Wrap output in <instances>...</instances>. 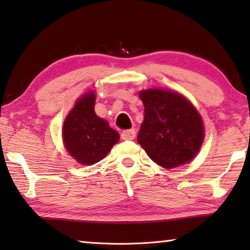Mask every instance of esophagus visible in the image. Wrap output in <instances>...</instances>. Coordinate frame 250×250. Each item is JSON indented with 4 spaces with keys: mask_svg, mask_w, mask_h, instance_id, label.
Listing matches in <instances>:
<instances>
[{
    "mask_svg": "<svg viewBox=\"0 0 250 250\" xmlns=\"http://www.w3.org/2000/svg\"><path fill=\"white\" fill-rule=\"evenodd\" d=\"M136 137V131L134 130H125V131H122L121 138L124 140H132Z\"/></svg>",
    "mask_w": 250,
    "mask_h": 250,
    "instance_id": "obj_1",
    "label": "esophagus"
}]
</instances>
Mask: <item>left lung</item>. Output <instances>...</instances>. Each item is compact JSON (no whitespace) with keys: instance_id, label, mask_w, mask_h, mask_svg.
<instances>
[{"instance_id":"obj_1","label":"left lung","mask_w":250,"mask_h":250,"mask_svg":"<svg viewBox=\"0 0 250 250\" xmlns=\"http://www.w3.org/2000/svg\"><path fill=\"white\" fill-rule=\"evenodd\" d=\"M144 122L138 142L149 158L166 169L188 164L203 145V119L188 99L162 89L142 90Z\"/></svg>"}]
</instances>
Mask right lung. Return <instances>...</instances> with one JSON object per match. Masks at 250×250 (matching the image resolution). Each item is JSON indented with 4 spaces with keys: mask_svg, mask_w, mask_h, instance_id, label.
<instances>
[{
    "mask_svg": "<svg viewBox=\"0 0 250 250\" xmlns=\"http://www.w3.org/2000/svg\"><path fill=\"white\" fill-rule=\"evenodd\" d=\"M94 104L93 91L83 94L66 116L62 129L66 151L79 164L86 166L104 159L120 139L116 130L97 116Z\"/></svg>",
    "mask_w": 250,
    "mask_h": 250,
    "instance_id": "right-lung-1",
    "label": "right lung"
}]
</instances>
